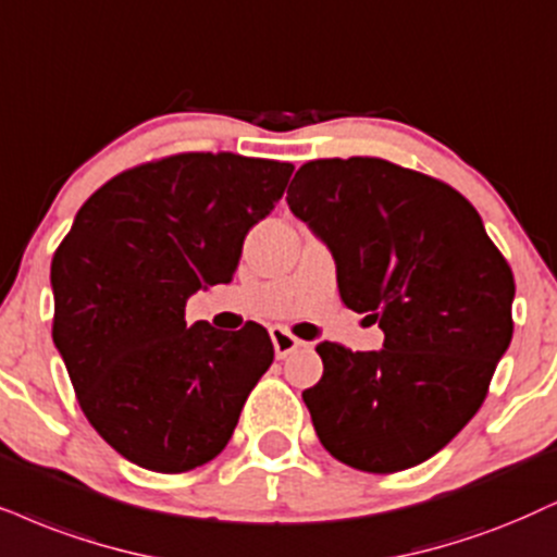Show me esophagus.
<instances>
[{
	"label": "esophagus",
	"mask_w": 557,
	"mask_h": 557,
	"mask_svg": "<svg viewBox=\"0 0 557 557\" xmlns=\"http://www.w3.org/2000/svg\"><path fill=\"white\" fill-rule=\"evenodd\" d=\"M270 336H272V347H274V355H277V360H283V357L290 355L300 347V339H295L290 331H285L283 326H272L270 329Z\"/></svg>",
	"instance_id": "34e87169"
}]
</instances>
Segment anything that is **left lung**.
<instances>
[{
  "label": "left lung",
  "mask_w": 557,
  "mask_h": 557,
  "mask_svg": "<svg viewBox=\"0 0 557 557\" xmlns=\"http://www.w3.org/2000/svg\"><path fill=\"white\" fill-rule=\"evenodd\" d=\"M287 206L329 246L344 306L385 334L377 351L315 347L302 400L321 445L364 473L419 466L475 417L509 349V264L457 189L385 159L308 161Z\"/></svg>",
  "instance_id": "left-lung-1"
}]
</instances>
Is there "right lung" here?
Segmentation results:
<instances>
[{"mask_svg": "<svg viewBox=\"0 0 557 557\" xmlns=\"http://www.w3.org/2000/svg\"><path fill=\"white\" fill-rule=\"evenodd\" d=\"M293 164L177 153L128 169L74 218L51 262L53 344L89 424L125 460L185 473L223 453L274 360L267 329L187 326L189 295L231 283Z\"/></svg>", "mask_w": 557, "mask_h": 557, "instance_id": "1", "label": "right lung"}]
</instances>
